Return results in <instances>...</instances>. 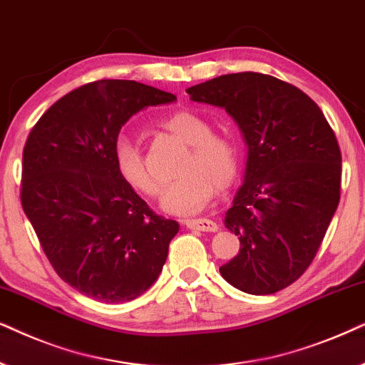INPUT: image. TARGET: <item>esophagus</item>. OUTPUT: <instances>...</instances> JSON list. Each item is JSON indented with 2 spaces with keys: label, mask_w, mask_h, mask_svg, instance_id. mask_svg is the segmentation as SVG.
I'll list each match as a JSON object with an SVG mask.
<instances>
[{
  "label": "esophagus",
  "mask_w": 365,
  "mask_h": 365,
  "mask_svg": "<svg viewBox=\"0 0 365 365\" xmlns=\"http://www.w3.org/2000/svg\"><path fill=\"white\" fill-rule=\"evenodd\" d=\"M188 228H193V230L200 232H217L218 225L213 220H208V218H190V220L183 222Z\"/></svg>",
  "instance_id": "34e87169"
}]
</instances>
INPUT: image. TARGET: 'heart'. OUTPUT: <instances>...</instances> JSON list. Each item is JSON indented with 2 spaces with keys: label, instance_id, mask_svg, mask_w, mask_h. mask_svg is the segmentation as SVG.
Returning <instances> with one entry per match:
<instances>
[{
  "label": "heart",
  "instance_id": "1",
  "mask_svg": "<svg viewBox=\"0 0 365 365\" xmlns=\"http://www.w3.org/2000/svg\"><path fill=\"white\" fill-rule=\"evenodd\" d=\"M165 130L188 145L177 167L178 177L165 188L163 210L175 215H193L212 200L213 190L225 188L239 173L240 153L230 137L213 133L212 125L190 110L173 111L162 120ZM118 177L140 195L155 197L160 182L150 173L138 143L120 137L113 147Z\"/></svg>",
  "mask_w": 365,
  "mask_h": 365
}]
</instances>
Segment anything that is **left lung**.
I'll return each instance as SVG.
<instances>
[{
  "instance_id": "8db88e82",
  "label": "left lung",
  "mask_w": 365,
  "mask_h": 365,
  "mask_svg": "<svg viewBox=\"0 0 365 365\" xmlns=\"http://www.w3.org/2000/svg\"><path fill=\"white\" fill-rule=\"evenodd\" d=\"M187 93L225 108L249 147L244 185L225 213L240 250L220 274L242 292H279L312 264L341 200L334 130L302 90L264 73L222 75Z\"/></svg>"
}]
</instances>
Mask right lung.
Instances as JSON below:
<instances>
[{"instance_id":"add662e5","label":"right lung","mask_w":365,"mask_h":365,"mask_svg":"<svg viewBox=\"0 0 365 365\" xmlns=\"http://www.w3.org/2000/svg\"><path fill=\"white\" fill-rule=\"evenodd\" d=\"M177 96L100 80L48 108L23 148L21 205L61 280L105 304L137 299L158 279L178 223L118 177L113 147L130 116Z\"/></svg>"}]
</instances>
